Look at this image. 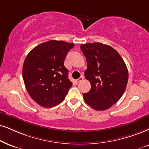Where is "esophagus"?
Wrapping results in <instances>:
<instances>
[{"label": "esophagus", "mask_w": 149, "mask_h": 149, "mask_svg": "<svg viewBox=\"0 0 149 149\" xmlns=\"http://www.w3.org/2000/svg\"><path fill=\"white\" fill-rule=\"evenodd\" d=\"M83 78H84V77L83 76H81L80 78H79L78 80H76V82L77 83H78V82H80V81H82V80H83Z\"/></svg>", "instance_id": "1"}]
</instances>
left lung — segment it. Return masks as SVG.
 I'll list each match as a JSON object with an SVG mask.
<instances>
[{
	"instance_id": "obj_1",
	"label": "left lung",
	"mask_w": 149,
	"mask_h": 149,
	"mask_svg": "<svg viewBox=\"0 0 149 149\" xmlns=\"http://www.w3.org/2000/svg\"><path fill=\"white\" fill-rule=\"evenodd\" d=\"M80 49L87 62L84 76L91 85L88 93L82 94L84 101L95 110H107L125 93L129 78L127 66L118 52L109 45L86 43Z\"/></svg>"
}]
</instances>
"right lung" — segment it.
Segmentation results:
<instances>
[{"instance_id":"add662e5","label":"right lung","mask_w":149,"mask_h":149,"mask_svg":"<svg viewBox=\"0 0 149 149\" xmlns=\"http://www.w3.org/2000/svg\"><path fill=\"white\" fill-rule=\"evenodd\" d=\"M74 44L52 40L41 43L24 60L22 77L28 93L40 106L49 108L62 102L72 82L64 62Z\"/></svg>"}]
</instances>
